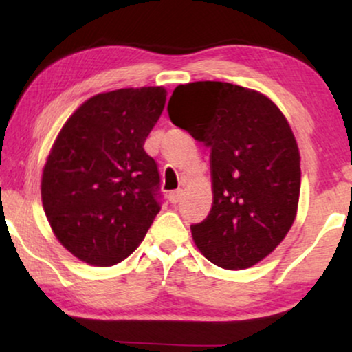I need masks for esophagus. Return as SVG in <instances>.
<instances>
[{
	"label": "esophagus",
	"mask_w": 352,
	"mask_h": 352,
	"mask_svg": "<svg viewBox=\"0 0 352 352\" xmlns=\"http://www.w3.org/2000/svg\"><path fill=\"white\" fill-rule=\"evenodd\" d=\"M181 199H182V190L181 189L173 190L171 194H170V201H171V204H177V201H181Z\"/></svg>",
	"instance_id": "obj_1"
}]
</instances>
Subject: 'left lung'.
<instances>
[{"label": "left lung", "instance_id": "8db88e82", "mask_svg": "<svg viewBox=\"0 0 352 352\" xmlns=\"http://www.w3.org/2000/svg\"><path fill=\"white\" fill-rule=\"evenodd\" d=\"M171 122L211 147L213 206L192 237L216 266L245 269L282 242L300 199V152L277 105L223 81L179 85Z\"/></svg>", "mask_w": 352, "mask_h": 352}]
</instances>
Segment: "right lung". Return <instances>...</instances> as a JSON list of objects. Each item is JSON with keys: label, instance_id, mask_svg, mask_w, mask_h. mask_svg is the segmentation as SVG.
<instances>
[{"label": "right lung", "instance_id": "add662e5", "mask_svg": "<svg viewBox=\"0 0 352 352\" xmlns=\"http://www.w3.org/2000/svg\"><path fill=\"white\" fill-rule=\"evenodd\" d=\"M165 100L162 86L102 93L60 129L43 170L41 200L56 237L81 261H123L160 211V175L144 142Z\"/></svg>", "mask_w": 352, "mask_h": 352}]
</instances>
